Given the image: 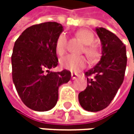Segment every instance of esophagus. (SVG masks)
<instances>
[{
    "label": "esophagus",
    "mask_w": 134,
    "mask_h": 134,
    "mask_svg": "<svg viewBox=\"0 0 134 134\" xmlns=\"http://www.w3.org/2000/svg\"><path fill=\"white\" fill-rule=\"evenodd\" d=\"M78 76H79L78 74H75V73H73V72L71 73V79L72 80H75Z\"/></svg>",
    "instance_id": "esophagus-1"
}]
</instances>
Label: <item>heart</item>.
<instances>
[{"instance_id":"1","label":"heart","mask_w":134,"mask_h":134,"mask_svg":"<svg viewBox=\"0 0 134 134\" xmlns=\"http://www.w3.org/2000/svg\"><path fill=\"white\" fill-rule=\"evenodd\" d=\"M77 38L85 45L83 51L91 62H95L100 56V51L94 42V34L87 30H80L76 32ZM66 50V38L65 34H61L55 42V51L59 55H63ZM87 60L82 55L69 54L60 59V66L64 69L71 71H78L85 68Z\"/></svg>"}]
</instances>
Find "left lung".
<instances>
[{"instance_id": "8db88e82", "label": "left lung", "mask_w": 134, "mask_h": 134, "mask_svg": "<svg viewBox=\"0 0 134 134\" xmlns=\"http://www.w3.org/2000/svg\"><path fill=\"white\" fill-rule=\"evenodd\" d=\"M101 42L102 55L93 68L85 72L86 89L79 94L83 109L98 112L109 105L121 86L127 64L125 44L116 34L103 27L96 28Z\"/></svg>"}]
</instances>
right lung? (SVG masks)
<instances>
[{"label": "right lung", "mask_w": 134, "mask_h": 134, "mask_svg": "<svg viewBox=\"0 0 134 134\" xmlns=\"http://www.w3.org/2000/svg\"><path fill=\"white\" fill-rule=\"evenodd\" d=\"M63 29L57 22L34 25L25 30L14 43L12 54L13 81L22 102L34 111L54 108L59 87L71 80V71L50 69L58 65L55 42Z\"/></svg>", "instance_id": "right-lung-1"}]
</instances>
